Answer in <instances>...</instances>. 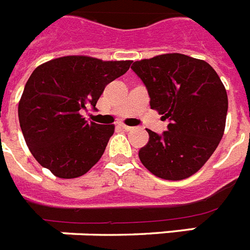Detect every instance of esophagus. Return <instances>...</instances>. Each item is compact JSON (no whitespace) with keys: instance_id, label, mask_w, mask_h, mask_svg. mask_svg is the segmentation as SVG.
I'll return each instance as SVG.
<instances>
[{"instance_id":"obj_1","label":"esophagus","mask_w":250,"mask_h":250,"mask_svg":"<svg viewBox=\"0 0 250 250\" xmlns=\"http://www.w3.org/2000/svg\"><path fill=\"white\" fill-rule=\"evenodd\" d=\"M119 126H120V127H123L124 130H127V131L131 130V127H130V126H127V125H125V124H120Z\"/></svg>"}]
</instances>
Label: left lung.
Wrapping results in <instances>:
<instances>
[{
	"label": "left lung",
	"instance_id": "left-lung-1",
	"mask_svg": "<svg viewBox=\"0 0 250 250\" xmlns=\"http://www.w3.org/2000/svg\"><path fill=\"white\" fill-rule=\"evenodd\" d=\"M131 69L145 83L151 108L170 121L163 135L147 130L148 142L138 153L142 164L167 181L188 178L223 137L229 108L225 85L210 64L185 54L142 59Z\"/></svg>",
	"mask_w": 250,
	"mask_h": 250
}]
</instances>
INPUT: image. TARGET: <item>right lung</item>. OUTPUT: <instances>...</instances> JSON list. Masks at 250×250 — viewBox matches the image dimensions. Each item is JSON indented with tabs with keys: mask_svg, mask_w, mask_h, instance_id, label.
Masks as SVG:
<instances>
[{
	"mask_svg": "<svg viewBox=\"0 0 250 250\" xmlns=\"http://www.w3.org/2000/svg\"><path fill=\"white\" fill-rule=\"evenodd\" d=\"M131 61H102L86 55L57 58L32 72L18 115L28 148L58 178L90 170L104 152L115 125L87 123L80 113L95 108L104 87L130 68Z\"/></svg>",
	"mask_w": 250,
	"mask_h": 250,
	"instance_id": "1",
	"label": "right lung"
}]
</instances>
